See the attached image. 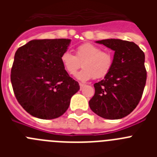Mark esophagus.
<instances>
[{
	"instance_id": "1",
	"label": "esophagus",
	"mask_w": 157,
	"mask_h": 157,
	"mask_svg": "<svg viewBox=\"0 0 157 157\" xmlns=\"http://www.w3.org/2000/svg\"><path fill=\"white\" fill-rule=\"evenodd\" d=\"M79 86H80V89H82L83 87H84V86H85V84H83V83H82V82H79Z\"/></svg>"
}]
</instances>
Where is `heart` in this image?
Returning a JSON list of instances; mask_svg holds the SVG:
<instances>
[{"label":"heart","mask_w":157,"mask_h":157,"mask_svg":"<svg viewBox=\"0 0 157 157\" xmlns=\"http://www.w3.org/2000/svg\"><path fill=\"white\" fill-rule=\"evenodd\" d=\"M60 61L66 71L71 75L83 67L75 77L81 81H86L92 78L98 79L105 77L112 68L113 58L110 52L102 51L92 43H84L75 48V56L68 51L63 52Z\"/></svg>","instance_id":"obj_1"}]
</instances>
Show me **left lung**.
<instances>
[{"mask_svg": "<svg viewBox=\"0 0 157 157\" xmlns=\"http://www.w3.org/2000/svg\"><path fill=\"white\" fill-rule=\"evenodd\" d=\"M115 51L113 63L105 78L94 84L91 110L107 120L125 117L135 109L143 94L147 72L145 53L134 42L121 39L97 41Z\"/></svg>", "mask_w": 157, "mask_h": 157, "instance_id": "obj_1", "label": "left lung"}]
</instances>
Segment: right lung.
<instances>
[{
  "instance_id": "obj_1",
  "label": "right lung",
  "mask_w": 157,
  "mask_h": 157,
  "mask_svg": "<svg viewBox=\"0 0 157 157\" xmlns=\"http://www.w3.org/2000/svg\"><path fill=\"white\" fill-rule=\"evenodd\" d=\"M70 42L65 38L32 40L16 52L12 88L18 102L31 116L42 120L61 116L79 90L60 61Z\"/></svg>"
}]
</instances>
